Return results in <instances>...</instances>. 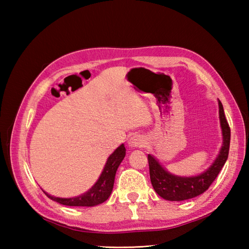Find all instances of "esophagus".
Here are the masks:
<instances>
[{
    "label": "esophagus",
    "instance_id": "34e87169",
    "mask_svg": "<svg viewBox=\"0 0 249 249\" xmlns=\"http://www.w3.org/2000/svg\"><path fill=\"white\" fill-rule=\"evenodd\" d=\"M145 144H146V140L144 137L141 135H135L131 137L128 141L129 147H133V149H135V147H143L145 146Z\"/></svg>",
    "mask_w": 249,
    "mask_h": 249
}]
</instances>
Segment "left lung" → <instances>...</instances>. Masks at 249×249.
Listing matches in <instances>:
<instances>
[{"mask_svg":"<svg viewBox=\"0 0 249 249\" xmlns=\"http://www.w3.org/2000/svg\"><path fill=\"white\" fill-rule=\"evenodd\" d=\"M218 109L223 145L212 165L203 172L194 177L176 176L166 170V168H163L154 156L151 154L147 155L151 183L153 188L161 198L169 201H183L195 198L203 194L217 178L228 158L230 147V127L225 116L223 104L219 99Z\"/></svg>","mask_w":249,"mask_h":249,"instance_id":"1","label":"left lung"}]
</instances>
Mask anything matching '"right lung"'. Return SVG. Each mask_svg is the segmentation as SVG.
Segmentation results:
<instances>
[{
	"label": "right lung",
	"mask_w": 249,
	"mask_h": 249,
	"mask_svg": "<svg viewBox=\"0 0 249 249\" xmlns=\"http://www.w3.org/2000/svg\"><path fill=\"white\" fill-rule=\"evenodd\" d=\"M126 154V149L124 144H121L118 149H116L112 154H111L107 162L103 169V172L100 174L98 179L93 186L89 188L88 192L77 196V197L71 198H60L54 197L44 192L47 197L51 200L55 201V202L68 205V206H95L105 202L107 200L113 189L115 173L118 170L119 166L121 165L122 160H124Z\"/></svg>",
	"instance_id": "1"
}]
</instances>
